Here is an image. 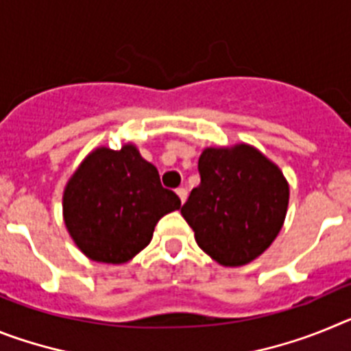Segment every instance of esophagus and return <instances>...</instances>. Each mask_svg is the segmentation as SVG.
Returning <instances> with one entry per match:
<instances>
[{
	"instance_id": "obj_1",
	"label": "esophagus",
	"mask_w": 351,
	"mask_h": 351,
	"mask_svg": "<svg viewBox=\"0 0 351 351\" xmlns=\"http://www.w3.org/2000/svg\"><path fill=\"white\" fill-rule=\"evenodd\" d=\"M176 193H178V197L181 198V202L184 204L186 198H188V190H186V188H178V190H176Z\"/></svg>"
}]
</instances>
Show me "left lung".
<instances>
[{
	"label": "left lung",
	"mask_w": 351,
	"mask_h": 351,
	"mask_svg": "<svg viewBox=\"0 0 351 351\" xmlns=\"http://www.w3.org/2000/svg\"><path fill=\"white\" fill-rule=\"evenodd\" d=\"M198 172L200 184L181 207L197 244L225 267L253 262L283 226L290 197L283 172L247 144L204 149Z\"/></svg>",
	"instance_id": "left-lung-1"
}]
</instances>
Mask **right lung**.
<instances>
[{"mask_svg":"<svg viewBox=\"0 0 351 351\" xmlns=\"http://www.w3.org/2000/svg\"><path fill=\"white\" fill-rule=\"evenodd\" d=\"M181 207L156 167L133 144L98 147L86 156L63 193L68 234L95 262L125 263L153 239L160 218Z\"/></svg>","mask_w":351,"mask_h":351,"instance_id":"add662e5","label":"right lung"}]
</instances>
